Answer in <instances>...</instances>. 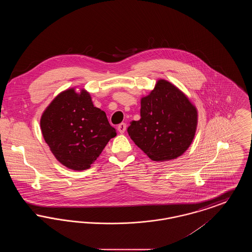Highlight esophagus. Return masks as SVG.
Masks as SVG:
<instances>
[{"label": "esophagus", "mask_w": 252, "mask_h": 252, "mask_svg": "<svg viewBox=\"0 0 252 252\" xmlns=\"http://www.w3.org/2000/svg\"><path fill=\"white\" fill-rule=\"evenodd\" d=\"M117 129H118V131L120 132L121 134L125 133L126 129V125L125 123H122V124H120V125L118 126Z\"/></svg>", "instance_id": "34e87169"}]
</instances>
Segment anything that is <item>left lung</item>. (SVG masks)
Returning <instances> with one entry per match:
<instances>
[{
  "mask_svg": "<svg viewBox=\"0 0 252 252\" xmlns=\"http://www.w3.org/2000/svg\"><path fill=\"white\" fill-rule=\"evenodd\" d=\"M197 109L180 89L158 79L141 99V119L127 132L132 141L154 161L181 156L190 147L197 127Z\"/></svg>",
  "mask_w": 252,
  "mask_h": 252,
  "instance_id": "1",
  "label": "left lung"
}]
</instances>
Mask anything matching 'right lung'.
Returning <instances> with one entry per match:
<instances>
[{
	"label": "right lung",
	"mask_w": 252,
	"mask_h": 252,
	"mask_svg": "<svg viewBox=\"0 0 252 252\" xmlns=\"http://www.w3.org/2000/svg\"><path fill=\"white\" fill-rule=\"evenodd\" d=\"M40 128L53 155L74 171L91 167L117 134L105 111L94 106L90 93L75 88L53 99L41 115Z\"/></svg>",
	"instance_id": "right-lung-1"
}]
</instances>
